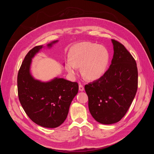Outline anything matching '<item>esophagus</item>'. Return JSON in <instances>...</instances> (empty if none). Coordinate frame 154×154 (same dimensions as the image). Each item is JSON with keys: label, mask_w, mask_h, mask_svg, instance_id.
<instances>
[{"label": "esophagus", "mask_w": 154, "mask_h": 154, "mask_svg": "<svg viewBox=\"0 0 154 154\" xmlns=\"http://www.w3.org/2000/svg\"><path fill=\"white\" fill-rule=\"evenodd\" d=\"M79 90H80V91H84V86H83L82 85L80 84L79 86Z\"/></svg>", "instance_id": "obj_1"}]
</instances>
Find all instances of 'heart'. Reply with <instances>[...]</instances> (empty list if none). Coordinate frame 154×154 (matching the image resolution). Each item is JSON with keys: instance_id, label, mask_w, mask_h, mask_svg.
Wrapping results in <instances>:
<instances>
[{"instance_id": "heart-1", "label": "heart", "mask_w": 154, "mask_h": 154, "mask_svg": "<svg viewBox=\"0 0 154 154\" xmlns=\"http://www.w3.org/2000/svg\"><path fill=\"white\" fill-rule=\"evenodd\" d=\"M109 59V52L105 46L83 42L75 46L71 60L65 62V68L71 75H75L78 68L81 67L82 74L86 79L96 80L105 74Z\"/></svg>"}]
</instances>
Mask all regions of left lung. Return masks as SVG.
<instances>
[{
    "label": "left lung",
    "instance_id": "1",
    "mask_svg": "<svg viewBox=\"0 0 154 154\" xmlns=\"http://www.w3.org/2000/svg\"><path fill=\"white\" fill-rule=\"evenodd\" d=\"M112 41L114 54L109 68L100 79L85 86L90 112L103 124L118 122L124 116L138 88L135 59L121 43Z\"/></svg>",
    "mask_w": 154,
    "mask_h": 154
}]
</instances>
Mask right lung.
I'll use <instances>...</instances> for the list:
<instances>
[{
    "label": "right lung",
    "mask_w": 154,
    "mask_h": 154,
    "mask_svg": "<svg viewBox=\"0 0 154 154\" xmlns=\"http://www.w3.org/2000/svg\"><path fill=\"white\" fill-rule=\"evenodd\" d=\"M58 40L48 44L50 48ZM43 48L31 49L24 58L17 74V92L20 103L30 119L46 128L60 126L66 119L70 105L77 95L79 85L63 78L42 82L30 73L32 59Z\"/></svg>",
    "instance_id": "add662e5"
}]
</instances>
